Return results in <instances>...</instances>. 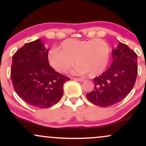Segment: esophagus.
<instances>
[{
	"instance_id": "obj_1",
	"label": "esophagus",
	"mask_w": 146,
	"mask_h": 146,
	"mask_svg": "<svg viewBox=\"0 0 146 146\" xmlns=\"http://www.w3.org/2000/svg\"><path fill=\"white\" fill-rule=\"evenodd\" d=\"M73 80H77V81H79V82H83L84 80V79H83V78H75L73 79Z\"/></svg>"
}]
</instances>
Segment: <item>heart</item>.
Masks as SVG:
<instances>
[{
    "label": "heart",
    "mask_w": 146,
    "mask_h": 146,
    "mask_svg": "<svg viewBox=\"0 0 146 146\" xmlns=\"http://www.w3.org/2000/svg\"><path fill=\"white\" fill-rule=\"evenodd\" d=\"M61 48H52L48 53L50 65L57 72H67L75 62V73L90 77L102 73L108 65L110 46L102 39H68L61 43Z\"/></svg>",
    "instance_id": "b5f03b06"
}]
</instances>
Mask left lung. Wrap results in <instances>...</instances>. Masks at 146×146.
I'll return each mask as SVG.
<instances>
[{
  "instance_id": "1",
  "label": "left lung",
  "mask_w": 146,
  "mask_h": 146,
  "mask_svg": "<svg viewBox=\"0 0 146 146\" xmlns=\"http://www.w3.org/2000/svg\"><path fill=\"white\" fill-rule=\"evenodd\" d=\"M110 67L95 78L94 90L86 97L93 104L108 107L123 100L135 86L137 76V55L126 44L120 42L112 50Z\"/></svg>"
}]
</instances>
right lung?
Instances as JSON below:
<instances>
[{
	"label": "right lung",
	"instance_id": "obj_1",
	"mask_svg": "<svg viewBox=\"0 0 146 146\" xmlns=\"http://www.w3.org/2000/svg\"><path fill=\"white\" fill-rule=\"evenodd\" d=\"M48 49L40 39L26 43L14 53L11 68L18 96L37 108H49L61 100L63 85L70 79L49 65Z\"/></svg>",
	"mask_w": 146,
	"mask_h": 146
}]
</instances>
